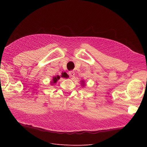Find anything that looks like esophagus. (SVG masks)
<instances>
[{
    "label": "esophagus",
    "instance_id": "obj_1",
    "mask_svg": "<svg viewBox=\"0 0 147 147\" xmlns=\"http://www.w3.org/2000/svg\"><path fill=\"white\" fill-rule=\"evenodd\" d=\"M69 76L70 77H74V76H75V72H74V71H72V70L69 71Z\"/></svg>",
    "mask_w": 147,
    "mask_h": 147
}]
</instances>
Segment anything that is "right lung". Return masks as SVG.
<instances>
[{
	"mask_svg": "<svg viewBox=\"0 0 147 147\" xmlns=\"http://www.w3.org/2000/svg\"><path fill=\"white\" fill-rule=\"evenodd\" d=\"M62 77H67V75L66 74H65V73H64V74H62ZM60 78V77L59 76H58V75H57V77H54L53 78V83H55L57 81V80H59Z\"/></svg>",
	"mask_w": 147,
	"mask_h": 147,
	"instance_id": "obj_1",
	"label": "right lung"
}]
</instances>
